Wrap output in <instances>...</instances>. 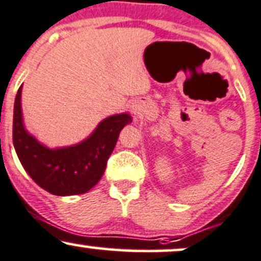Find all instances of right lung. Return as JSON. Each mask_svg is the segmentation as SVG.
<instances>
[{
    "mask_svg": "<svg viewBox=\"0 0 261 261\" xmlns=\"http://www.w3.org/2000/svg\"><path fill=\"white\" fill-rule=\"evenodd\" d=\"M21 93L22 85L14 100L12 139L24 170L39 187L56 196H73L91 190L104 174L120 131L133 121L131 116L120 114L108 117L85 141L49 150L25 131L22 122Z\"/></svg>",
    "mask_w": 261,
    "mask_h": 261,
    "instance_id": "obj_1",
    "label": "right lung"
}]
</instances>
